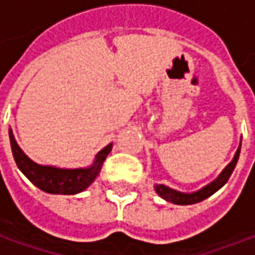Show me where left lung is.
<instances>
[{"label": "left lung", "mask_w": 255, "mask_h": 255, "mask_svg": "<svg viewBox=\"0 0 255 255\" xmlns=\"http://www.w3.org/2000/svg\"><path fill=\"white\" fill-rule=\"evenodd\" d=\"M240 152H241V143H240L237 152L234 155L232 161L222 170V173L219 174L212 183L206 184L205 187H202L200 190L193 191V193H184V191H178L175 190V189H171V187H168L165 184H154V190L156 191V194L159 197H162L164 200H167L170 203H174V205H194V203H199V202L208 199L213 193H216L222 186H225V183L229 180L231 174H232L237 162H238Z\"/></svg>", "instance_id": "1"}]
</instances>
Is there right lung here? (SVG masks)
I'll list each match as a JSON object with an SVG mask.
<instances>
[{"label": "right lung", "instance_id": "obj_1", "mask_svg": "<svg viewBox=\"0 0 255 255\" xmlns=\"http://www.w3.org/2000/svg\"><path fill=\"white\" fill-rule=\"evenodd\" d=\"M8 136L12 156L18 170L24 174L36 187L50 194H77L85 190L87 187H90L97 178V175L100 174L103 162L113 148V143H109L107 146H104L100 152L96 155L93 164L88 167L61 168L55 165H42V164L34 162L31 158H28L27 155L24 154V151L18 146L11 128L8 129Z\"/></svg>", "mask_w": 255, "mask_h": 255}]
</instances>
